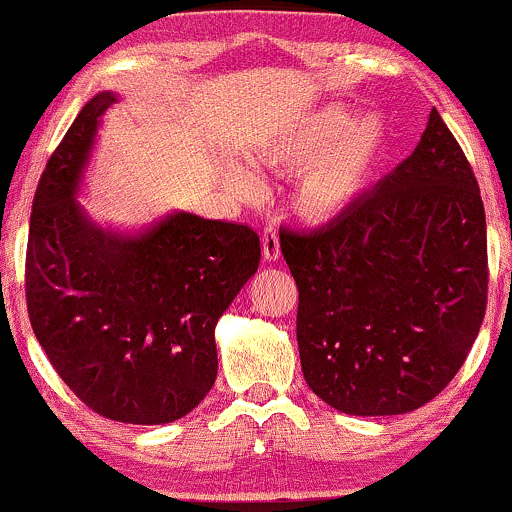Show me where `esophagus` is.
Returning <instances> with one entry per match:
<instances>
[{
  "label": "esophagus",
  "mask_w": 512,
  "mask_h": 512,
  "mask_svg": "<svg viewBox=\"0 0 512 512\" xmlns=\"http://www.w3.org/2000/svg\"><path fill=\"white\" fill-rule=\"evenodd\" d=\"M262 252L264 260L274 262L281 257V245H279V233H276L274 226H267L262 233Z\"/></svg>",
  "instance_id": "1"
}]
</instances>
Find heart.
Returning a JSON list of instances; mask_svg holds the SVG:
<instances>
[{
  "label": "heart",
  "mask_w": 512,
  "mask_h": 512,
  "mask_svg": "<svg viewBox=\"0 0 512 512\" xmlns=\"http://www.w3.org/2000/svg\"><path fill=\"white\" fill-rule=\"evenodd\" d=\"M385 146L380 117L363 115L349 122V110L330 105L272 134L257 146L262 166L298 173L293 185V211L308 223H327L361 195ZM228 182L238 192H250L248 175L231 173Z\"/></svg>",
  "instance_id": "heart-1"
}]
</instances>
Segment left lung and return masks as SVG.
Segmentation results:
<instances>
[{"label":"left lung","mask_w":512,"mask_h":512,"mask_svg":"<svg viewBox=\"0 0 512 512\" xmlns=\"http://www.w3.org/2000/svg\"><path fill=\"white\" fill-rule=\"evenodd\" d=\"M303 378L354 416L424 407L477 339L489 293L479 182L438 110L414 154L310 233L279 231Z\"/></svg>","instance_id":"obj_1"}]
</instances>
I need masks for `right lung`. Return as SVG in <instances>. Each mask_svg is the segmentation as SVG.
Segmentation results:
<instances>
[{
	"mask_svg": "<svg viewBox=\"0 0 512 512\" xmlns=\"http://www.w3.org/2000/svg\"><path fill=\"white\" fill-rule=\"evenodd\" d=\"M98 93L40 175L26 248V305L52 368L88 409L122 424H170L216 380L214 327L260 264L243 223L175 211L144 233L103 231L76 204Z\"/></svg>",
	"mask_w": 512,
	"mask_h": 512,
	"instance_id": "1",
	"label": "right lung"
}]
</instances>
